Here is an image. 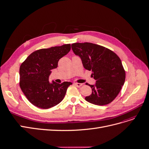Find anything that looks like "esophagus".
<instances>
[{
    "instance_id": "esophagus-1",
    "label": "esophagus",
    "mask_w": 149,
    "mask_h": 149,
    "mask_svg": "<svg viewBox=\"0 0 149 149\" xmlns=\"http://www.w3.org/2000/svg\"><path fill=\"white\" fill-rule=\"evenodd\" d=\"M74 84L75 86H77V87H80V86H81L83 85V84H81V83H74Z\"/></svg>"
}]
</instances>
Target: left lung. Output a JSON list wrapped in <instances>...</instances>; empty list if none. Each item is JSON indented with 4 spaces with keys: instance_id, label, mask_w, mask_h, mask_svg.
Returning a JSON list of instances; mask_svg holds the SVG:
<instances>
[{
    "instance_id": "1",
    "label": "left lung",
    "mask_w": 149,
    "mask_h": 149,
    "mask_svg": "<svg viewBox=\"0 0 149 149\" xmlns=\"http://www.w3.org/2000/svg\"><path fill=\"white\" fill-rule=\"evenodd\" d=\"M71 47L84 68L92 71L96 82L95 85L89 84L92 93L85 100L98 106L111 103L125 82V72L119 57L111 49L91 43H74Z\"/></svg>"
}]
</instances>
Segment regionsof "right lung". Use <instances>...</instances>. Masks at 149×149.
Returning a JSON list of instances; mask_svg holds the SVG:
<instances>
[{
    "mask_svg": "<svg viewBox=\"0 0 149 149\" xmlns=\"http://www.w3.org/2000/svg\"><path fill=\"white\" fill-rule=\"evenodd\" d=\"M71 49L70 44L35 51L20 67V87L27 100L36 107L48 109L59 104L71 82L61 84L48 81L51 70Z\"/></svg>",
    "mask_w": 149,
    "mask_h": 149,
    "instance_id": "1",
    "label": "right lung"
}]
</instances>
